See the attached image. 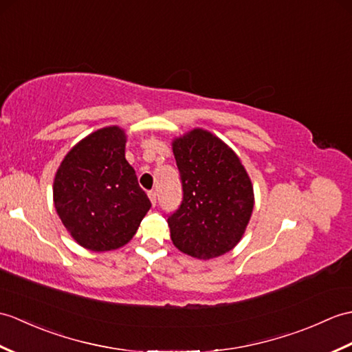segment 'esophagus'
I'll return each instance as SVG.
<instances>
[{
  "label": "esophagus",
  "instance_id": "34e87169",
  "mask_svg": "<svg viewBox=\"0 0 352 352\" xmlns=\"http://www.w3.org/2000/svg\"><path fill=\"white\" fill-rule=\"evenodd\" d=\"M148 198H150L153 206H156V202H157V192H156V190H150V192H148Z\"/></svg>",
  "mask_w": 352,
  "mask_h": 352
}]
</instances>
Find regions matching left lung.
<instances>
[{
	"label": "left lung",
	"mask_w": 352,
	"mask_h": 352,
	"mask_svg": "<svg viewBox=\"0 0 352 352\" xmlns=\"http://www.w3.org/2000/svg\"><path fill=\"white\" fill-rule=\"evenodd\" d=\"M183 201L168 217L174 246L196 259L232 250L252 217L255 195L246 168L230 145L208 130L174 138Z\"/></svg>",
	"instance_id": "left-lung-1"
}]
</instances>
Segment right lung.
I'll return each instance as SVG.
<instances>
[{"label":"right lung","mask_w":352,"mask_h":352,"mask_svg":"<svg viewBox=\"0 0 352 352\" xmlns=\"http://www.w3.org/2000/svg\"><path fill=\"white\" fill-rule=\"evenodd\" d=\"M126 130H96L65 154L54 178V206L79 246L108 252L133 239L151 202L126 160Z\"/></svg>","instance_id":"1"}]
</instances>
